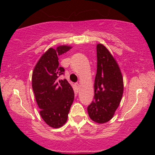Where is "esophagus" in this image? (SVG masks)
<instances>
[{
    "instance_id": "34e87169",
    "label": "esophagus",
    "mask_w": 155,
    "mask_h": 155,
    "mask_svg": "<svg viewBox=\"0 0 155 155\" xmlns=\"http://www.w3.org/2000/svg\"><path fill=\"white\" fill-rule=\"evenodd\" d=\"M79 86H80V84H79V82H76V83H75V87H76V88L77 89V91L79 90Z\"/></svg>"
}]
</instances>
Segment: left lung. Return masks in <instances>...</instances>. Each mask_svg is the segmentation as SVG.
I'll use <instances>...</instances> for the list:
<instances>
[{"instance_id": "left-lung-1", "label": "left lung", "mask_w": 155, "mask_h": 155, "mask_svg": "<svg viewBox=\"0 0 155 155\" xmlns=\"http://www.w3.org/2000/svg\"><path fill=\"white\" fill-rule=\"evenodd\" d=\"M97 58L94 100L87 107V112L92 121L103 124L112 119L119 106L124 83L116 61L103 44L97 45Z\"/></svg>"}]
</instances>
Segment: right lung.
Listing matches in <instances>:
<instances>
[{
  "label": "right lung",
  "mask_w": 155,
  "mask_h": 155,
  "mask_svg": "<svg viewBox=\"0 0 155 155\" xmlns=\"http://www.w3.org/2000/svg\"><path fill=\"white\" fill-rule=\"evenodd\" d=\"M71 46H59L48 48L36 64L32 74V87L40 114L48 126L58 128L68 120L74 100L73 87L67 79H59L64 69L59 67L58 56L67 52Z\"/></svg>",
  "instance_id": "1"
}]
</instances>
